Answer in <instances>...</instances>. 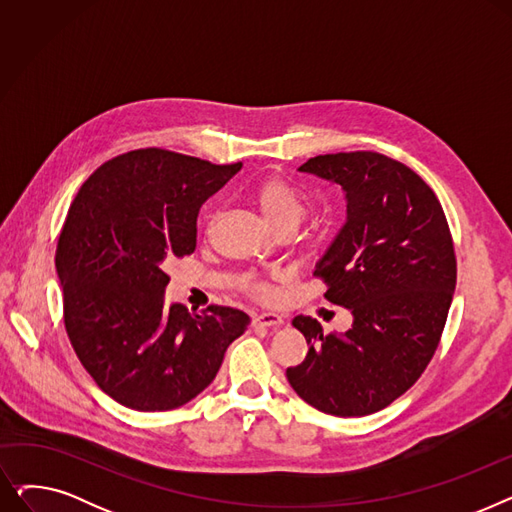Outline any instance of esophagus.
I'll use <instances>...</instances> for the list:
<instances>
[{
  "instance_id": "obj_1",
  "label": "esophagus",
  "mask_w": 512,
  "mask_h": 512,
  "mask_svg": "<svg viewBox=\"0 0 512 512\" xmlns=\"http://www.w3.org/2000/svg\"><path fill=\"white\" fill-rule=\"evenodd\" d=\"M284 324V317L274 311H265L253 317V326H263V328H280Z\"/></svg>"
}]
</instances>
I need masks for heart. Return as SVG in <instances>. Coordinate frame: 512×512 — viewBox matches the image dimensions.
Here are the masks:
<instances>
[{"label":"heart","mask_w":512,"mask_h":512,"mask_svg":"<svg viewBox=\"0 0 512 512\" xmlns=\"http://www.w3.org/2000/svg\"><path fill=\"white\" fill-rule=\"evenodd\" d=\"M255 203L265 222L276 232L282 228L297 230L307 213V203L301 193L280 176H267L257 184ZM247 288L255 294H263V297L272 292V284L261 280H249Z\"/></svg>","instance_id":"1"}]
</instances>
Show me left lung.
Returning <instances> with one entry per match:
<instances>
[{
    "label": "left lung",
    "instance_id": "obj_1",
    "mask_svg": "<svg viewBox=\"0 0 512 512\" xmlns=\"http://www.w3.org/2000/svg\"><path fill=\"white\" fill-rule=\"evenodd\" d=\"M299 172L342 188L346 220L313 274L353 326L326 336L317 319L294 317L309 353L286 378L321 413L371 415L405 394L438 348L456 284L446 215L432 188L382 153L317 155Z\"/></svg>",
    "mask_w": 512,
    "mask_h": 512
}]
</instances>
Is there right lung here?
Masks as SVG:
<instances>
[{"label":"right lung","instance_id":"add662e5","mask_svg":"<svg viewBox=\"0 0 512 512\" xmlns=\"http://www.w3.org/2000/svg\"><path fill=\"white\" fill-rule=\"evenodd\" d=\"M240 168L130 151L97 168L68 209L56 251L66 332L95 384L128 409L191 402L249 326L240 309L166 305V265L195 251L201 205Z\"/></svg>","mask_w":512,"mask_h":512}]
</instances>
